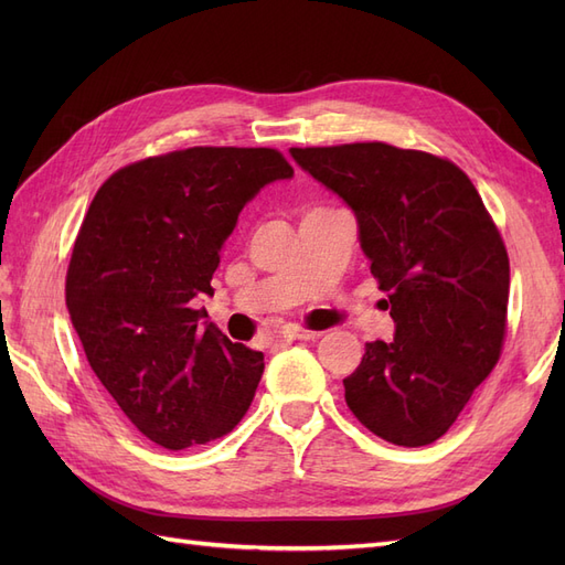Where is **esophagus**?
Segmentation results:
<instances>
[{
  "instance_id": "esophagus-1",
  "label": "esophagus",
  "mask_w": 565,
  "mask_h": 565,
  "mask_svg": "<svg viewBox=\"0 0 565 565\" xmlns=\"http://www.w3.org/2000/svg\"><path fill=\"white\" fill-rule=\"evenodd\" d=\"M316 332L303 330L301 324H285V328L278 332L280 341H295V339H313Z\"/></svg>"
}]
</instances>
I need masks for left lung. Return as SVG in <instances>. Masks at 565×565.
<instances>
[{"label":"left lung","mask_w":565,"mask_h":565,"mask_svg":"<svg viewBox=\"0 0 565 565\" xmlns=\"http://www.w3.org/2000/svg\"><path fill=\"white\" fill-rule=\"evenodd\" d=\"M344 200L372 276L388 295L393 341H370L344 396L393 446H429L498 365L509 256L469 177L450 160L388 143L289 148Z\"/></svg>","instance_id":"8db88e82"}]
</instances>
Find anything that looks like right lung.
I'll use <instances>...</instances> for the list:
<instances>
[{"label":"right lung","mask_w":565,"mask_h":565,"mask_svg":"<svg viewBox=\"0 0 565 565\" xmlns=\"http://www.w3.org/2000/svg\"><path fill=\"white\" fill-rule=\"evenodd\" d=\"M295 169L273 148L195 146L134 162L94 195L65 278V303L87 361L146 438L167 450L235 429L264 353L221 334L198 295L237 214Z\"/></svg>","instance_id":"1"}]
</instances>
